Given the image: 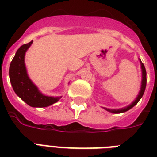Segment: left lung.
<instances>
[{
  "instance_id": "left-lung-1",
  "label": "left lung",
  "mask_w": 157,
  "mask_h": 157,
  "mask_svg": "<svg viewBox=\"0 0 157 157\" xmlns=\"http://www.w3.org/2000/svg\"><path fill=\"white\" fill-rule=\"evenodd\" d=\"M140 62H141V68H142V71H143V79H142V86H141V90L140 92H139V94L138 96L136 98V100L133 101L132 104L127 106V107H124V108H122V109H119V110H115V109H107V108H104L105 110H106L107 111L109 112H111V113H123V112H125V111H127L129 109H131L132 107H133L134 105L137 104V103L139 101L142 97L143 96V93L145 92V88H146V85H147V72H146V69H145V66L143 64V62L141 61L140 59Z\"/></svg>"
}]
</instances>
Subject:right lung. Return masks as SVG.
<instances>
[{
	"mask_svg": "<svg viewBox=\"0 0 157 157\" xmlns=\"http://www.w3.org/2000/svg\"><path fill=\"white\" fill-rule=\"evenodd\" d=\"M33 41L19 47L10 65V80L14 92L32 107H46L54 104L61 97L52 98L42 94L29 79L24 65V55Z\"/></svg>",
	"mask_w": 157,
	"mask_h": 157,
	"instance_id": "obj_1",
	"label": "right lung"
}]
</instances>
